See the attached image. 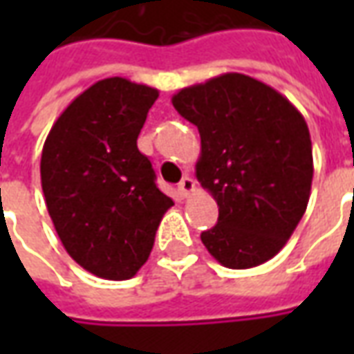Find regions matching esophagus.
Instances as JSON below:
<instances>
[{
	"mask_svg": "<svg viewBox=\"0 0 354 354\" xmlns=\"http://www.w3.org/2000/svg\"><path fill=\"white\" fill-rule=\"evenodd\" d=\"M178 192H180V195H182L184 199H187V197L195 192V180L189 176L182 178V182L178 184Z\"/></svg>",
	"mask_w": 354,
	"mask_h": 354,
	"instance_id": "esophagus-1",
	"label": "esophagus"
}]
</instances>
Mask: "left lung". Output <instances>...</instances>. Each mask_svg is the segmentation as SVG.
<instances>
[{
  "instance_id": "obj_1",
  "label": "left lung",
  "mask_w": 354,
  "mask_h": 354,
  "mask_svg": "<svg viewBox=\"0 0 354 354\" xmlns=\"http://www.w3.org/2000/svg\"><path fill=\"white\" fill-rule=\"evenodd\" d=\"M180 115L199 129L195 174L218 203L201 241L223 267L248 269L281 252L301 220L313 182L304 115L288 98L243 73L182 88Z\"/></svg>"
}]
</instances>
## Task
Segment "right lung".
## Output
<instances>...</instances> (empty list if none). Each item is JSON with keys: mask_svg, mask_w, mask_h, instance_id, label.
<instances>
[{"mask_svg": "<svg viewBox=\"0 0 354 354\" xmlns=\"http://www.w3.org/2000/svg\"><path fill=\"white\" fill-rule=\"evenodd\" d=\"M159 91L108 77L60 113L41 153L47 210L66 252L108 281L138 273L174 203L136 140Z\"/></svg>", "mask_w": 354, "mask_h": 354, "instance_id": "right-lung-1", "label": "right lung"}]
</instances>
